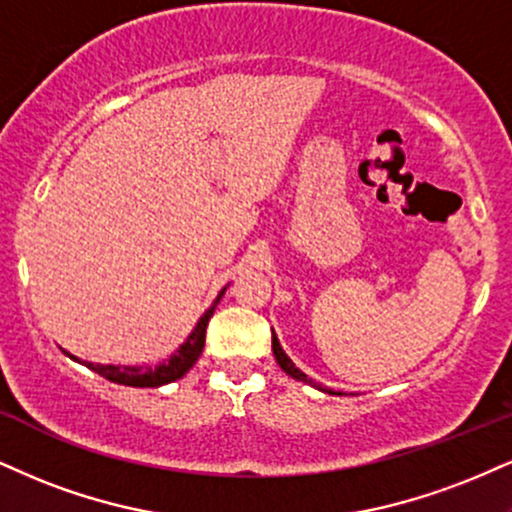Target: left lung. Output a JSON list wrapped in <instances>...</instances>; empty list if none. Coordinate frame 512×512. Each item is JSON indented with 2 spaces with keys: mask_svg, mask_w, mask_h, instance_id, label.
<instances>
[{
  "mask_svg": "<svg viewBox=\"0 0 512 512\" xmlns=\"http://www.w3.org/2000/svg\"><path fill=\"white\" fill-rule=\"evenodd\" d=\"M272 350H274L276 362H279V367L283 369V372L288 374V377H293V379H298V381H305V384H312V379H307V374L300 372V369L295 367L293 362H291V357H288L286 353H283V348H281L279 338H276L274 331H272Z\"/></svg>",
  "mask_w": 512,
  "mask_h": 512,
  "instance_id": "1",
  "label": "left lung"
}]
</instances>
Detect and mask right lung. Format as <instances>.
Masks as SVG:
<instances>
[{"label": "right lung", "mask_w": 512, "mask_h": 512, "mask_svg": "<svg viewBox=\"0 0 512 512\" xmlns=\"http://www.w3.org/2000/svg\"><path fill=\"white\" fill-rule=\"evenodd\" d=\"M224 291H226V288H224ZM224 291L217 295V300H214L212 307H209L205 315L200 317V322L195 324L193 331H190V336L186 338V343H183V346L178 348L176 353L169 357V360H164L162 365H157V367H147V365H140V367L95 365V362L78 360L76 355H69V357H71V360L83 362V365L88 367V369H92V372H97L104 379L114 381V384L135 386V389H157V386L171 384V381L181 379L183 374H186L188 369L195 365L197 357L202 355V348H205V331H207L209 317L214 315V307H217V303L221 300V295H224Z\"/></svg>", "instance_id": "obj_1"}]
</instances>
